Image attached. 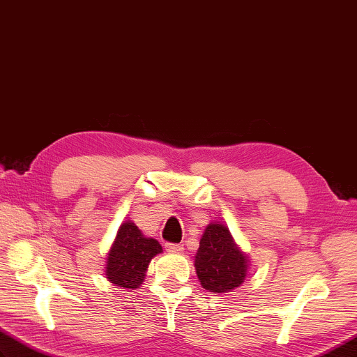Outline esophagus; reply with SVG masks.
<instances>
[{"label": "esophagus", "instance_id": "obj_1", "mask_svg": "<svg viewBox=\"0 0 357 357\" xmlns=\"http://www.w3.org/2000/svg\"><path fill=\"white\" fill-rule=\"evenodd\" d=\"M165 249L168 252H181L183 250V244H176V243H166Z\"/></svg>", "mask_w": 357, "mask_h": 357}]
</instances>
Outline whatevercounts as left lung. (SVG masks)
I'll return each mask as SVG.
<instances>
[{"label": "left lung", "mask_w": 357, "mask_h": 357, "mask_svg": "<svg viewBox=\"0 0 357 357\" xmlns=\"http://www.w3.org/2000/svg\"><path fill=\"white\" fill-rule=\"evenodd\" d=\"M249 263L226 226L211 223L204 229L194 261L203 289L227 293L240 287L248 275Z\"/></svg>", "instance_id": "1"}]
</instances>
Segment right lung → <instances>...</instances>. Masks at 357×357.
Segmentation results:
<instances>
[{
    "label": "right lung",
    "instance_id": "obj_1",
    "mask_svg": "<svg viewBox=\"0 0 357 357\" xmlns=\"http://www.w3.org/2000/svg\"><path fill=\"white\" fill-rule=\"evenodd\" d=\"M162 252V245L157 240L146 238L132 221H125L119 227L116 240L108 252L107 278L119 287L139 289L144 282L148 264Z\"/></svg>",
    "mask_w": 357,
    "mask_h": 357
}]
</instances>
